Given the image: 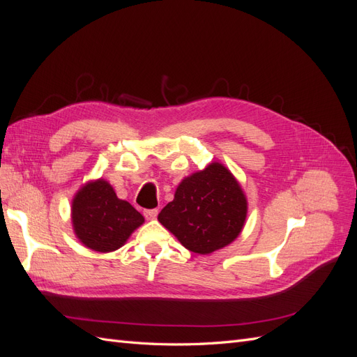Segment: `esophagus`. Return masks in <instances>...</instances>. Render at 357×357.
Returning a JSON list of instances; mask_svg holds the SVG:
<instances>
[{"label": "esophagus", "instance_id": "esophagus-1", "mask_svg": "<svg viewBox=\"0 0 357 357\" xmlns=\"http://www.w3.org/2000/svg\"><path fill=\"white\" fill-rule=\"evenodd\" d=\"M144 218L147 220H155L158 218V210L153 208V210H144Z\"/></svg>", "mask_w": 357, "mask_h": 357}]
</instances>
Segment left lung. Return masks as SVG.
I'll use <instances>...</instances> for the list:
<instances>
[{"instance_id": "obj_1", "label": "left lung", "mask_w": 357, "mask_h": 357, "mask_svg": "<svg viewBox=\"0 0 357 357\" xmlns=\"http://www.w3.org/2000/svg\"><path fill=\"white\" fill-rule=\"evenodd\" d=\"M247 198L232 172L211 162L180 181L158 220L188 250L210 255L231 244L244 228Z\"/></svg>"}]
</instances>
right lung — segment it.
Masks as SVG:
<instances>
[{"label": "right lung", "mask_w": 357, "mask_h": 357, "mask_svg": "<svg viewBox=\"0 0 357 357\" xmlns=\"http://www.w3.org/2000/svg\"><path fill=\"white\" fill-rule=\"evenodd\" d=\"M71 222L77 240L93 252L110 253L121 248L144 218L131 204L119 199L104 178L91 180L71 202Z\"/></svg>", "instance_id": "add662e5"}]
</instances>
